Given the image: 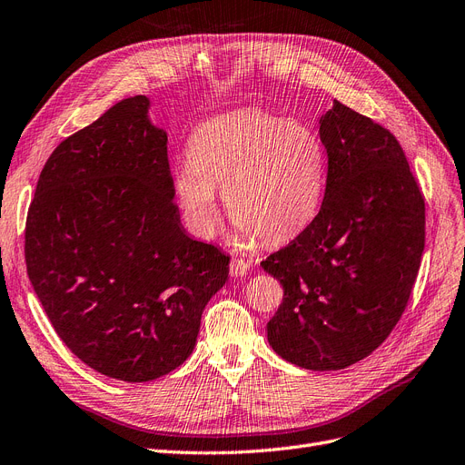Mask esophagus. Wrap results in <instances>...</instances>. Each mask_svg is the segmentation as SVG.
<instances>
[{"label": "esophagus", "instance_id": "obj_1", "mask_svg": "<svg viewBox=\"0 0 465 465\" xmlns=\"http://www.w3.org/2000/svg\"><path fill=\"white\" fill-rule=\"evenodd\" d=\"M248 269H250L248 262L240 260V258H232L231 260V267H229L231 277H244L248 273Z\"/></svg>", "mask_w": 465, "mask_h": 465}]
</instances>
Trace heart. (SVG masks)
<instances>
[{
    "instance_id": "heart-1",
    "label": "heart",
    "mask_w": 465,
    "mask_h": 465,
    "mask_svg": "<svg viewBox=\"0 0 465 465\" xmlns=\"http://www.w3.org/2000/svg\"><path fill=\"white\" fill-rule=\"evenodd\" d=\"M171 186L194 234L217 232L219 190L240 238L279 242L306 227L322 205L327 150L308 124L240 109L198 126L188 155L173 167Z\"/></svg>"
}]
</instances>
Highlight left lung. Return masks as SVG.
I'll return each mask as SVG.
<instances>
[{"instance_id": "8db88e82", "label": "left lung", "mask_w": 465, "mask_h": 465, "mask_svg": "<svg viewBox=\"0 0 465 465\" xmlns=\"http://www.w3.org/2000/svg\"><path fill=\"white\" fill-rule=\"evenodd\" d=\"M319 136L322 210L262 267L284 291L267 323L271 348L303 370L336 371L370 356L402 317L425 248V200L385 126L334 100Z\"/></svg>"}]
</instances>
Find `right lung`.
Masks as SVG:
<instances>
[{
    "instance_id": "add662e5",
    "label": "right lung",
    "mask_w": 465,
    "mask_h": 465,
    "mask_svg": "<svg viewBox=\"0 0 465 465\" xmlns=\"http://www.w3.org/2000/svg\"><path fill=\"white\" fill-rule=\"evenodd\" d=\"M126 98L47 159L25 231L28 279L73 354L126 382L192 354L231 258L188 236L173 202L167 133Z\"/></svg>"
}]
</instances>
